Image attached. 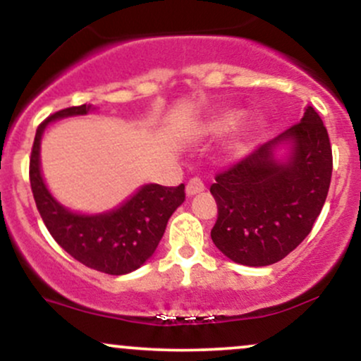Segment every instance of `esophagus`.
I'll return each instance as SVG.
<instances>
[{
  "mask_svg": "<svg viewBox=\"0 0 361 361\" xmlns=\"http://www.w3.org/2000/svg\"><path fill=\"white\" fill-rule=\"evenodd\" d=\"M204 190H205L204 181H202L200 178H192V180H190L188 183H186L185 192H186V195H188V197H193V195L202 193V192H204Z\"/></svg>",
  "mask_w": 361,
  "mask_h": 361,
  "instance_id": "1",
  "label": "esophagus"
}]
</instances>
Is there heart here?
<instances>
[{"label":"heart","instance_id":"obj_1","mask_svg":"<svg viewBox=\"0 0 361 361\" xmlns=\"http://www.w3.org/2000/svg\"><path fill=\"white\" fill-rule=\"evenodd\" d=\"M244 120V114L239 110H227L222 114L214 115V117L207 118L200 126L202 135H222L227 132L234 130L235 127L241 126Z\"/></svg>","mask_w":361,"mask_h":361}]
</instances>
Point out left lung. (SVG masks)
<instances>
[{"label":"left lung","instance_id":"8db88e82","mask_svg":"<svg viewBox=\"0 0 361 361\" xmlns=\"http://www.w3.org/2000/svg\"><path fill=\"white\" fill-rule=\"evenodd\" d=\"M331 173L329 135L317 111L307 106L299 123L215 178L214 244L246 267L283 259L312 231Z\"/></svg>","mask_w":361,"mask_h":361}]
</instances>
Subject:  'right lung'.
Instances as JSON below:
<instances>
[{"label":"right lung","mask_w":361,"mask_h":361,"mask_svg":"<svg viewBox=\"0 0 361 361\" xmlns=\"http://www.w3.org/2000/svg\"><path fill=\"white\" fill-rule=\"evenodd\" d=\"M93 110L90 103L69 106L40 123L30 157L32 192L45 227L62 250L93 270L127 275L154 255L169 217L185 202V185H142L122 204L102 214L73 212L57 202L45 185L40 168L42 135L51 122Z\"/></svg>","instance_id":"add662e5"}]
</instances>
